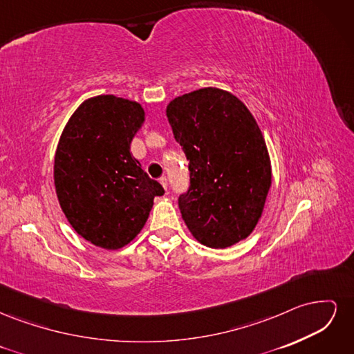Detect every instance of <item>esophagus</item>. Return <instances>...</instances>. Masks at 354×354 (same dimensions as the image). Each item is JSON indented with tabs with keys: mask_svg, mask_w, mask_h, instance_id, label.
<instances>
[{
	"mask_svg": "<svg viewBox=\"0 0 354 354\" xmlns=\"http://www.w3.org/2000/svg\"><path fill=\"white\" fill-rule=\"evenodd\" d=\"M159 183L162 185V187L167 190V187H168V178L167 177H160L159 178Z\"/></svg>",
	"mask_w": 354,
	"mask_h": 354,
	"instance_id": "esophagus-1",
	"label": "esophagus"
}]
</instances>
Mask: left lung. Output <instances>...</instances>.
I'll list each match as a JSON object with an SVG mask.
<instances>
[{"label":"left lung","instance_id":"obj_1","mask_svg":"<svg viewBox=\"0 0 354 354\" xmlns=\"http://www.w3.org/2000/svg\"><path fill=\"white\" fill-rule=\"evenodd\" d=\"M174 138L189 160L190 186L178 208L195 239L227 248L250 236L272 185L263 133L229 91L201 88L167 106Z\"/></svg>","mask_w":354,"mask_h":354}]
</instances>
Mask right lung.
<instances>
[{
  "mask_svg": "<svg viewBox=\"0 0 354 354\" xmlns=\"http://www.w3.org/2000/svg\"><path fill=\"white\" fill-rule=\"evenodd\" d=\"M143 122L142 104L97 95L73 112L57 145L60 208L75 232L104 250L130 243L146 224L155 196L164 195L130 152Z\"/></svg>",
  "mask_w": 354,
  "mask_h": 354,
  "instance_id": "add662e5",
  "label": "right lung"
}]
</instances>
